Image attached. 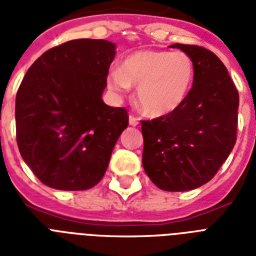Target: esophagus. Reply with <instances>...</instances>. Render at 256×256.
Segmentation results:
<instances>
[{
	"label": "esophagus",
	"instance_id": "34e87169",
	"mask_svg": "<svg viewBox=\"0 0 256 256\" xmlns=\"http://www.w3.org/2000/svg\"><path fill=\"white\" fill-rule=\"evenodd\" d=\"M128 124H132V126H136V124H138V118H136V116L130 114V116H128Z\"/></svg>",
	"mask_w": 256,
	"mask_h": 256
}]
</instances>
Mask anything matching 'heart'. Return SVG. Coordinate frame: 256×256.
Listing matches in <instances>:
<instances>
[{
	"label": "heart",
	"instance_id": "heart-1",
	"mask_svg": "<svg viewBox=\"0 0 256 256\" xmlns=\"http://www.w3.org/2000/svg\"><path fill=\"white\" fill-rule=\"evenodd\" d=\"M195 76L192 58L184 52L140 50L130 54L108 77V88L126 92L136 86V102L148 116L170 114L184 102Z\"/></svg>",
	"mask_w": 256,
	"mask_h": 256
}]
</instances>
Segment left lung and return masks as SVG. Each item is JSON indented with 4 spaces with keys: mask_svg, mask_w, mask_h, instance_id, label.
<instances>
[{
    "mask_svg": "<svg viewBox=\"0 0 256 256\" xmlns=\"http://www.w3.org/2000/svg\"><path fill=\"white\" fill-rule=\"evenodd\" d=\"M192 58L186 100L170 114L142 122V164L160 190L187 191L214 178L236 142L239 94L223 62L206 48L174 44Z\"/></svg>",
    "mask_w": 256,
    "mask_h": 256,
    "instance_id": "8db88e82",
    "label": "left lung"
}]
</instances>
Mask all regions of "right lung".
<instances>
[{
	"instance_id": "1",
	"label": "right lung",
	"mask_w": 256,
	"mask_h": 256,
	"mask_svg": "<svg viewBox=\"0 0 256 256\" xmlns=\"http://www.w3.org/2000/svg\"><path fill=\"white\" fill-rule=\"evenodd\" d=\"M116 45L73 40L42 54L16 96V136L22 158L46 186L78 191L104 178L120 132L124 108L102 100Z\"/></svg>"
}]
</instances>
